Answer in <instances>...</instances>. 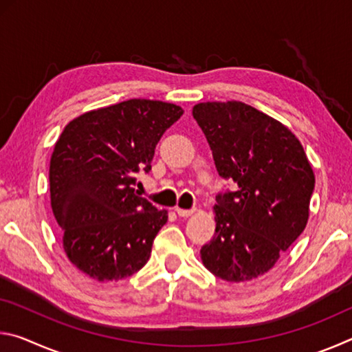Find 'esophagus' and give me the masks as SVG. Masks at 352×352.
I'll use <instances>...</instances> for the list:
<instances>
[{
  "label": "esophagus",
  "mask_w": 352,
  "mask_h": 352,
  "mask_svg": "<svg viewBox=\"0 0 352 352\" xmlns=\"http://www.w3.org/2000/svg\"><path fill=\"white\" fill-rule=\"evenodd\" d=\"M175 212L180 217H189V216H192L194 210H182V208H175Z\"/></svg>",
  "instance_id": "34e87169"
}]
</instances>
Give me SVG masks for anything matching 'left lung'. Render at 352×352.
Listing matches in <instances>:
<instances>
[{"label":"left lung","instance_id":"1","mask_svg":"<svg viewBox=\"0 0 352 352\" xmlns=\"http://www.w3.org/2000/svg\"><path fill=\"white\" fill-rule=\"evenodd\" d=\"M192 116L219 175L237 186L216 195V233L201 247V261L225 281H252L305 231L314 170L296 136L252 105L201 102Z\"/></svg>","mask_w":352,"mask_h":352}]
</instances>
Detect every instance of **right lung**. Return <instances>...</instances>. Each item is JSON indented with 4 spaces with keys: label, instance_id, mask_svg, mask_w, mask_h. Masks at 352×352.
I'll use <instances>...</instances> for the list:
<instances>
[{
    "label": "right lung",
    "instance_id": "add662e5",
    "mask_svg": "<svg viewBox=\"0 0 352 352\" xmlns=\"http://www.w3.org/2000/svg\"><path fill=\"white\" fill-rule=\"evenodd\" d=\"M183 109L151 99L87 111L57 140L50 164L51 206L68 259L100 283L121 281L151 258L168 222L135 190L136 174L152 169L160 138Z\"/></svg>",
    "mask_w": 352,
    "mask_h": 352
}]
</instances>
